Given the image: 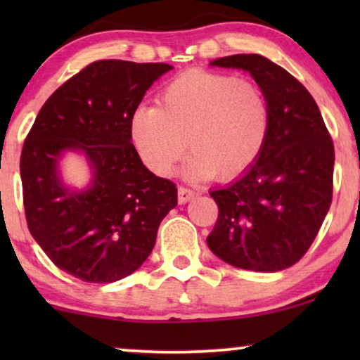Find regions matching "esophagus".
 <instances>
[{"instance_id": "34e87169", "label": "esophagus", "mask_w": 360, "mask_h": 360, "mask_svg": "<svg viewBox=\"0 0 360 360\" xmlns=\"http://www.w3.org/2000/svg\"><path fill=\"white\" fill-rule=\"evenodd\" d=\"M196 196V191L186 188V186H179V201L180 203H186V201H190L191 198H195Z\"/></svg>"}]
</instances>
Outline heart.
I'll return each mask as SVG.
<instances>
[{
	"mask_svg": "<svg viewBox=\"0 0 360 360\" xmlns=\"http://www.w3.org/2000/svg\"><path fill=\"white\" fill-rule=\"evenodd\" d=\"M269 126V101L255 83L190 70L160 91L159 106L137 108L131 134L144 164L157 175L170 174L190 141L195 154L186 175L229 179L257 159Z\"/></svg>",
	"mask_w": 360,
	"mask_h": 360,
	"instance_id": "1",
	"label": "heart"
}]
</instances>
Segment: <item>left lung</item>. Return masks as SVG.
<instances>
[{
	"label": "left lung",
	"instance_id": "left-lung-1",
	"mask_svg": "<svg viewBox=\"0 0 360 360\" xmlns=\"http://www.w3.org/2000/svg\"><path fill=\"white\" fill-rule=\"evenodd\" d=\"M211 65L254 77L269 101L270 126L244 175L210 191L219 213L206 243L234 267L278 272L307 254L331 206V134L307 88L269 58L238 53Z\"/></svg>",
	"mask_w": 360,
	"mask_h": 360
}]
</instances>
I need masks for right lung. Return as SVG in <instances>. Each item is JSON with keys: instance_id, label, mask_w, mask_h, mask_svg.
<instances>
[{"instance_id": "right-lung-1", "label": "right lung", "mask_w": 360, "mask_h": 360, "mask_svg": "<svg viewBox=\"0 0 360 360\" xmlns=\"http://www.w3.org/2000/svg\"><path fill=\"white\" fill-rule=\"evenodd\" d=\"M169 63L96 60L49 96L21 152L27 228L58 269L82 282L111 283L144 264L160 221L176 206L174 181L146 169L131 120ZM65 150L91 160L94 184L72 194L56 175Z\"/></svg>"}]
</instances>
